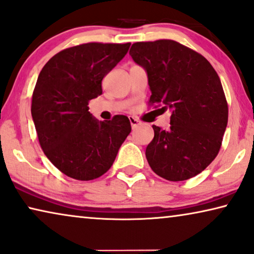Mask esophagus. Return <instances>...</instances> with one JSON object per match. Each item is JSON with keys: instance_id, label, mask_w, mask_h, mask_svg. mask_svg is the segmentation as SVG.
<instances>
[{"instance_id": "esophagus-1", "label": "esophagus", "mask_w": 254, "mask_h": 254, "mask_svg": "<svg viewBox=\"0 0 254 254\" xmlns=\"http://www.w3.org/2000/svg\"><path fill=\"white\" fill-rule=\"evenodd\" d=\"M129 121H130V125H131V128H136L137 126H139V125H141V123H139V121L137 120V119H135L134 117H130L129 118Z\"/></svg>"}]
</instances>
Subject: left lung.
Listing matches in <instances>:
<instances>
[{
	"mask_svg": "<svg viewBox=\"0 0 254 254\" xmlns=\"http://www.w3.org/2000/svg\"><path fill=\"white\" fill-rule=\"evenodd\" d=\"M129 55L145 69L150 104L170 109L171 127L152 126L145 156L168 181H185L214 160L228 123V105L218 73L206 58L173 40L136 42Z\"/></svg>",
	"mask_w": 254,
	"mask_h": 254,
	"instance_id": "8db88e82",
	"label": "left lung"
}]
</instances>
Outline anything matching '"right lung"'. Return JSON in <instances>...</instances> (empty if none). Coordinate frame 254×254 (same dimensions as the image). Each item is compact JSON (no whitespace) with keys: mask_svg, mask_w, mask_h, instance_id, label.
Returning a JSON list of instances; mask_svg holds the SVG:
<instances>
[{"mask_svg":"<svg viewBox=\"0 0 254 254\" xmlns=\"http://www.w3.org/2000/svg\"><path fill=\"white\" fill-rule=\"evenodd\" d=\"M130 43H84L49 60L40 72L32 97V118L40 145L54 166L69 178L88 181L110 170L130 121L126 116L100 121L88 102L102 94V80Z\"/></svg>","mask_w":254,"mask_h":254,"instance_id":"1","label":"right lung"}]
</instances>
